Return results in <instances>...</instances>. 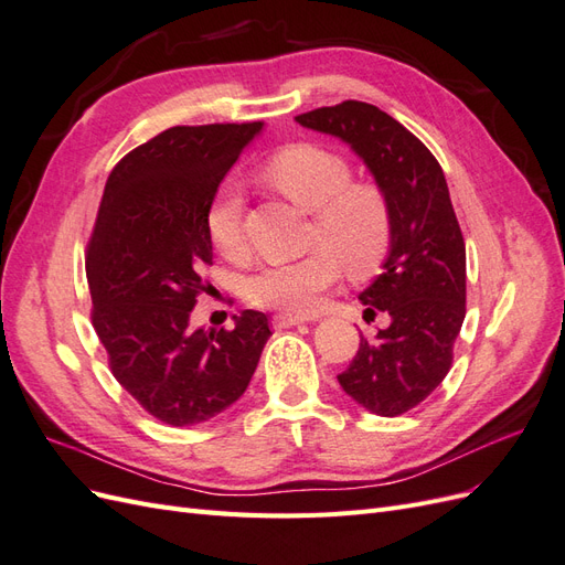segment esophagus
<instances>
[{"instance_id":"1","label":"esophagus","mask_w":565,"mask_h":565,"mask_svg":"<svg viewBox=\"0 0 565 565\" xmlns=\"http://www.w3.org/2000/svg\"><path fill=\"white\" fill-rule=\"evenodd\" d=\"M273 328L276 330H287V328H295V324H299V322H303V318H299V316H287V313H278V316H273Z\"/></svg>"}]
</instances>
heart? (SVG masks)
I'll return each instance as SVG.
<instances>
[{"instance_id":"b5f03b06","label":"heart","mask_w":565,"mask_h":565,"mask_svg":"<svg viewBox=\"0 0 565 565\" xmlns=\"http://www.w3.org/2000/svg\"><path fill=\"white\" fill-rule=\"evenodd\" d=\"M264 179L301 210L316 216L313 243L322 245L297 262L266 264L245 282V297L259 309L311 316L337 282L339 264L351 276H370L391 247L393 218L384 191L351 181L349 162L322 146L297 143L273 156ZM204 226L224 256L243 252V191L224 183L210 202Z\"/></svg>"}]
</instances>
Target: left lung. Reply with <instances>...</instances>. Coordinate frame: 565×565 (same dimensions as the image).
I'll use <instances>...</instances> for the list:
<instances>
[{
    "label": "left lung",
    "mask_w": 565,
    "mask_h": 565,
    "mask_svg": "<svg viewBox=\"0 0 565 565\" xmlns=\"http://www.w3.org/2000/svg\"><path fill=\"white\" fill-rule=\"evenodd\" d=\"M306 129L344 141L391 207V247L358 299L391 316L374 339H361L339 384L372 415L398 417L446 380L467 313V249L446 174L415 134L377 106L344 100L295 117Z\"/></svg>",
    "instance_id": "left-lung-1"
}]
</instances>
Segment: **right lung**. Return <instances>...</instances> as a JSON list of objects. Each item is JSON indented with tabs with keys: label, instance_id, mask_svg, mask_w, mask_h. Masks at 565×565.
Returning <instances> with one entry per match:
<instances>
[{
	"label": "right lung",
	"instance_id": "add662e5",
	"mask_svg": "<svg viewBox=\"0 0 565 565\" xmlns=\"http://www.w3.org/2000/svg\"><path fill=\"white\" fill-rule=\"evenodd\" d=\"M264 122L172 127L106 181L87 249L92 322L115 380L156 419L202 424L243 396L270 337L262 311L233 330L191 328L212 241L210 202Z\"/></svg>",
	"mask_w": 565,
	"mask_h": 565
}]
</instances>
